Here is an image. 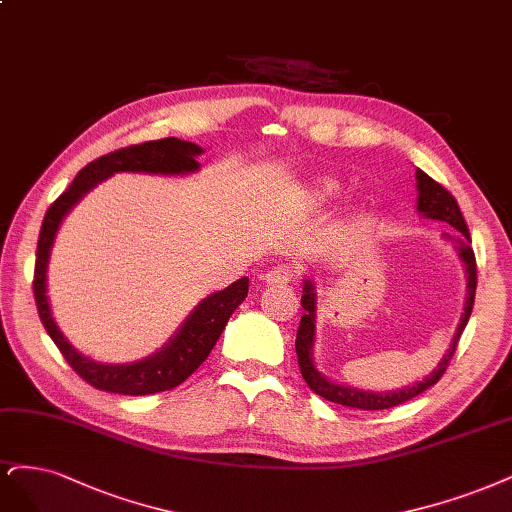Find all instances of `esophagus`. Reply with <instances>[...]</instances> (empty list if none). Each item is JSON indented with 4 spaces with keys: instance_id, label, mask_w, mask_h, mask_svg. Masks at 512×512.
I'll return each instance as SVG.
<instances>
[{
    "instance_id": "obj_1",
    "label": "esophagus",
    "mask_w": 512,
    "mask_h": 512,
    "mask_svg": "<svg viewBox=\"0 0 512 512\" xmlns=\"http://www.w3.org/2000/svg\"><path fill=\"white\" fill-rule=\"evenodd\" d=\"M262 279L267 281L269 286H288L296 279V271L292 267H286V264H277V267L264 273Z\"/></svg>"
}]
</instances>
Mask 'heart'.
<instances>
[{"mask_svg":"<svg viewBox=\"0 0 512 512\" xmlns=\"http://www.w3.org/2000/svg\"><path fill=\"white\" fill-rule=\"evenodd\" d=\"M337 192H339V184L334 182V180H317V182H313V186H311V203L313 205H324V203H328L330 199H334L337 197Z\"/></svg>","mask_w":512,"mask_h":512,"instance_id":"b5f03b06","label":"heart"}]
</instances>
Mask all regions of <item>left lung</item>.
Here are the masks:
<instances>
[{
	"mask_svg": "<svg viewBox=\"0 0 512 512\" xmlns=\"http://www.w3.org/2000/svg\"><path fill=\"white\" fill-rule=\"evenodd\" d=\"M415 180H417V211L419 216L430 218V220H440L447 222L453 233H443L447 241L453 243V248L457 250V256L464 262V271H466V301H464V313L460 317V324H457V330L451 339V345L447 349V354L440 358L436 368L430 375H426L421 381H415L413 385H404L400 390L392 392H370V390H360V387L354 385H343L337 381H330L326 375H322L315 366L313 360V347H315V324H317V284L313 277L303 279V296H301V305L305 309L301 317V326H298L296 332V356H298V366H301L303 379L311 390L334 404H343V407L351 409H362V411H381V409H392L398 407V404L407 402L421 392H426L428 387H432L443 373L447 370L457 341H460L462 332L470 320L472 305H474V292H477V260H474V252L470 248V233L466 220L460 211V205L451 197V192H447L438 182H434L428 173L421 169L415 171Z\"/></svg>",
	"mask_w": 512,
	"mask_h": 512,
	"instance_id": "8db88e82",
	"label": "left lung"
}]
</instances>
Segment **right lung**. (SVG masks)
Instances as JSON below:
<instances>
[{
    "instance_id": "add662e5",
    "label": "right lung",
    "mask_w": 512,
    "mask_h": 512,
    "mask_svg": "<svg viewBox=\"0 0 512 512\" xmlns=\"http://www.w3.org/2000/svg\"><path fill=\"white\" fill-rule=\"evenodd\" d=\"M203 152L205 150L201 146L184 142V139L178 137L156 139V142L120 148L116 152L97 158L93 163H88L76 175V180L69 184L63 195L46 211L38 241V256H35V305H38L40 320L46 332L59 347L63 358L86 383H91L97 390L125 396H146L173 390L175 385L186 381L205 362L209 351L214 349L228 322V317H231L233 311L245 301L250 279L241 277L228 288L220 292H211L207 298H203V301L186 317L178 332H175L161 349L154 351V354L127 364L97 362L93 358L82 356L80 351L67 341L50 311L46 273L52 245H55L61 222L69 211L80 203L86 192H91L103 180L112 178L114 173H197L201 169L197 156Z\"/></svg>"
}]
</instances>
